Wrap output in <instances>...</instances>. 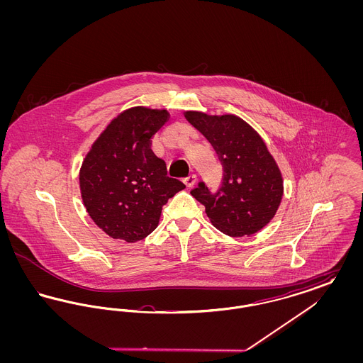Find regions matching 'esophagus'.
Masks as SVG:
<instances>
[{"label": "esophagus", "mask_w": 363, "mask_h": 363, "mask_svg": "<svg viewBox=\"0 0 363 363\" xmlns=\"http://www.w3.org/2000/svg\"><path fill=\"white\" fill-rule=\"evenodd\" d=\"M184 182H185V185H186L188 188H193V186L196 185V182H197V175H196V174H190L189 177H186V178L184 179Z\"/></svg>", "instance_id": "34e87169"}]
</instances>
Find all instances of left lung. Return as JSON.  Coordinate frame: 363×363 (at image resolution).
<instances>
[{
	"mask_svg": "<svg viewBox=\"0 0 363 363\" xmlns=\"http://www.w3.org/2000/svg\"><path fill=\"white\" fill-rule=\"evenodd\" d=\"M223 166V182L211 193L200 182L190 194L206 207L211 223L230 237L252 235L268 225L283 197V178L259 133L233 114L185 111Z\"/></svg>",
	"mask_w": 363,
	"mask_h": 363,
	"instance_id": "obj_1",
	"label": "left lung"
}]
</instances>
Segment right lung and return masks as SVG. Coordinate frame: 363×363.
Here are the masks:
<instances>
[{
  "mask_svg": "<svg viewBox=\"0 0 363 363\" xmlns=\"http://www.w3.org/2000/svg\"><path fill=\"white\" fill-rule=\"evenodd\" d=\"M167 110L132 107L106 126L91 145L80 174V191L95 225L114 238L138 242L157 225L162 208L185 185L167 177L151 138L169 121Z\"/></svg>",
  "mask_w": 363,
  "mask_h": 363,
  "instance_id": "1",
  "label": "right lung"
}]
</instances>
